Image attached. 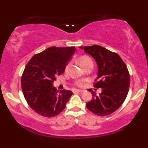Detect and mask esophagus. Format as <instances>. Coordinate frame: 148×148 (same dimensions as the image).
<instances>
[{
	"label": "esophagus",
	"mask_w": 148,
	"mask_h": 148,
	"mask_svg": "<svg viewBox=\"0 0 148 148\" xmlns=\"http://www.w3.org/2000/svg\"><path fill=\"white\" fill-rule=\"evenodd\" d=\"M74 92H84V90H74Z\"/></svg>",
	"instance_id": "34e87169"
}]
</instances>
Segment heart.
I'll return each instance as SVG.
<instances>
[{
    "label": "heart",
    "instance_id": "obj_1",
    "mask_svg": "<svg viewBox=\"0 0 148 148\" xmlns=\"http://www.w3.org/2000/svg\"><path fill=\"white\" fill-rule=\"evenodd\" d=\"M79 62L84 67L87 66L89 64H93L92 60L89 56H81L79 58ZM69 66H70V63H67V65L65 66V69H64L65 72L68 71ZM84 84L85 81H82V80H78V81H76L75 82V85L76 86H78V87H83L84 86Z\"/></svg>",
    "mask_w": 148,
    "mask_h": 148
}]
</instances>
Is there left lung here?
<instances>
[{
  "label": "left lung",
  "mask_w": 148,
  "mask_h": 148,
  "mask_svg": "<svg viewBox=\"0 0 148 148\" xmlns=\"http://www.w3.org/2000/svg\"><path fill=\"white\" fill-rule=\"evenodd\" d=\"M95 60L98 66L97 78L94 87L101 88V92L97 95L92 89V98L86 103L92 113L99 116L108 115L118 110L123 104L130 84L128 69L118 53L99 45L79 47Z\"/></svg>",
  "instance_id": "left-lung-1"
}]
</instances>
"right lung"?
<instances>
[{
	"label": "right lung",
	"mask_w": 148,
	"mask_h": 148,
	"mask_svg": "<svg viewBox=\"0 0 148 148\" xmlns=\"http://www.w3.org/2000/svg\"><path fill=\"white\" fill-rule=\"evenodd\" d=\"M75 47H51L35 54L25 66L21 88L27 103L34 111L47 118L58 115L64 109L73 92L57 90L53 84L64 72L75 52Z\"/></svg>",
	"instance_id": "right-lung-1"
}]
</instances>
